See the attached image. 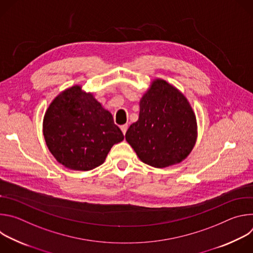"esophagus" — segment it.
<instances>
[{"label": "esophagus", "instance_id": "obj_1", "mask_svg": "<svg viewBox=\"0 0 253 253\" xmlns=\"http://www.w3.org/2000/svg\"><path fill=\"white\" fill-rule=\"evenodd\" d=\"M121 130H122V132H123V134L125 135V133H126V131H127V129H128V125L127 124H124V125H122L121 127Z\"/></svg>", "mask_w": 253, "mask_h": 253}]
</instances>
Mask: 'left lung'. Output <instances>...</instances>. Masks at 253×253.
Here are the masks:
<instances>
[{
  "instance_id": "left-lung-1",
  "label": "left lung",
  "mask_w": 253,
  "mask_h": 253,
  "mask_svg": "<svg viewBox=\"0 0 253 253\" xmlns=\"http://www.w3.org/2000/svg\"><path fill=\"white\" fill-rule=\"evenodd\" d=\"M139 105V118L125 134L139 159L155 168L183 161L197 139L196 116L187 98L165 80L155 79Z\"/></svg>"
}]
</instances>
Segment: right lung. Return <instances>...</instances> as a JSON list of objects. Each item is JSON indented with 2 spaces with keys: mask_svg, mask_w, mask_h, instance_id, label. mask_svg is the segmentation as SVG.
I'll use <instances>...</instances> for the list:
<instances>
[{
  "mask_svg": "<svg viewBox=\"0 0 253 253\" xmlns=\"http://www.w3.org/2000/svg\"><path fill=\"white\" fill-rule=\"evenodd\" d=\"M43 134L56 160L79 171L103 164L114 144L124 139L112 114L79 85L64 90L51 102Z\"/></svg>",
  "mask_w": 253,
  "mask_h": 253,
  "instance_id": "1",
  "label": "right lung"
}]
</instances>
